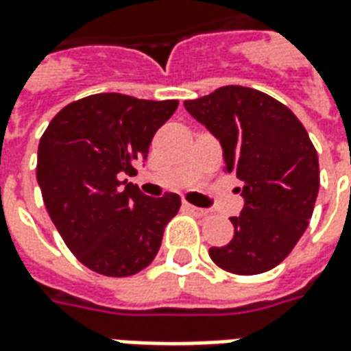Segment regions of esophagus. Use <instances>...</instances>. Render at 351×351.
Instances as JSON below:
<instances>
[{
    "label": "esophagus",
    "instance_id": "34e87169",
    "mask_svg": "<svg viewBox=\"0 0 351 351\" xmlns=\"http://www.w3.org/2000/svg\"><path fill=\"white\" fill-rule=\"evenodd\" d=\"M184 208H186L187 211H191V213H195L197 217H206V215L210 213V211H208V210H202V208H197V206L189 204V202H184Z\"/></svg>",
    "mask_w": 351,
    "mask_h": 351
}]
</instances>
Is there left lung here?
<instances>
[{
    "mask_svg": "<svg viewBox=\"0 0 351 351\" xmlns=\"http://www.w3.org/2000/svg\"><path fill=\"white\" fill-rule=\"evenodd\" d=\"M184 106L221 141L224 169L243 182L245 208L230 219L234 237L210 248V258L241 276L271 271L313 215L320 171L309 134L285 104L254 88L223 86Z\"/></svg>",
    "mask_w": 351,
    "mask_h": 351,
    "instance_id": "8db88e82",
    "label": "left lung"
}]
</instances>
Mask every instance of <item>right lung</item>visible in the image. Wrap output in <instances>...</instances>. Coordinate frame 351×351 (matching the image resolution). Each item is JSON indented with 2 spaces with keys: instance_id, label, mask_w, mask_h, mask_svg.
<instances>
[{
  "instance_id": "right-lung-1",
  "label": "right lung",
  "mask_w": 351,
  "mask_h": 351,
  "mask_svg": "<svg viewBox=\"0 0 351 351\" xmlns=\"http://www.w3.org/2000/svg\"><path fill=\"white\" fill-rule=\"evenodd\" d=\"M178 101L95 93L53 117L40 138L36 180L66 247L97 274L132 276L156 258L180 197H147L121 175H134L152 136Z\"/></svg>"
}]
</instances>
